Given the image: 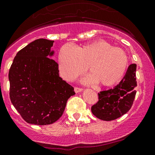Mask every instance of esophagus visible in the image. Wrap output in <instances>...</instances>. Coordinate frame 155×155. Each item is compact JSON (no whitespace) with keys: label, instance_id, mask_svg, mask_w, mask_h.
<instances>
[{"label":"esophagus","instance_id":"1","mask_svg":"<svg viewBox=\"0 0 155 155\" xmlns=\"http://www.w3.org/2000/svg\"><path fill=\"white\" fill-rule=\"evenodd\" d=\"M83 91V89H81V88H78V87L74 88V91H75L76 93L81 92V91Z\"/></svg>","mask_w":155,"mask_h":155}]
</instances>
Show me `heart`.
<instances>
[{
  "instance_id": "obj_1",
  "label": "heart",
  "mask_w": 155,
  "mask_h": 155,
  "mask_svg": "<svg viewBox=\"0 0 155 155\" xmlns=\"http://www.w3.org/2000/svg\"><path fill=\"white\" fill-rule=\"evenodd\" d=\"M58 69L66 81H71L88 69L91 74L83 79L85 84L102 86L116 84L124 77L128 66V56L120 48L113 47L103 40L74 47L66 44L60 49Z\"/></svg>"
}]
</instances>
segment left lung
Listing matches in <instances>:
<instances>
[{
	"label": "left lung",
	"instance_id": "1",
	"mask_svg": "<svg viewBox=\"0 0 155 155\" xmlns=\"http://www.w3.org/2000/svg\"><path fill=\"white\" fill-rule=\"evenodd\" d=\"M137 65H129L124 78L117 86L98 93L99 101L91 108L95 117L110 121L121 117L131 109L135 97Z\"/></svg>",
	"mask_w": 155,
	"mask_h": 155
}]
</instances>
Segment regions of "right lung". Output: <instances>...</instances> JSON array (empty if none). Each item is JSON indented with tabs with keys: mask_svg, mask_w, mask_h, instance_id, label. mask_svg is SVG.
Returning a JSON list of instances; mask_svg holds the SVG:
<instances>
[{
	"mask_svg": "<svg viewBox=\"0 0 155 155\" xmlns=\"http://www.w3.org/2000/svg\"><path fill=\"white\" fill-rule=\"evenodd\" d=\"M54 41L35 40L20 50L9 71L12 104L28 124L49 125L62 116L74 88L59 76L51 58Z\"/></svg>",
	"mask_w": 155,
	"mask_h": 155,
	"instance_id": "add662e5",
	"label": "right lung"
}]
</instances>
